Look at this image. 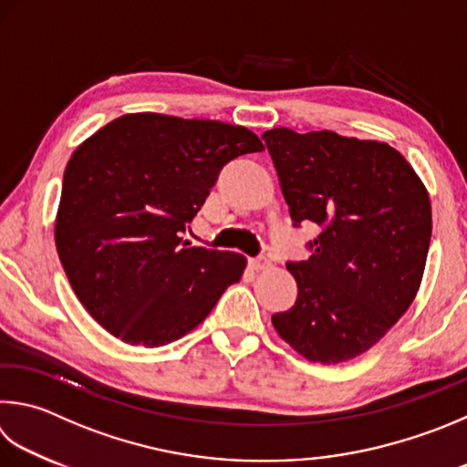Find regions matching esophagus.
Here are the masks:
<instances>
[{
  "label": "esophagus",
  "instance_id": "esophagus-1",
  "mask_svg": "<svg viewBox=\"0 0 467 467\" xmlns=\"http://www.w3.org/2000/svg\"><path fill=\"white\" fill-rule=\"evenodd\" d=\"M249 265H251V269L263 271V269H269V267H271V261H269L265 255H261V257H253V259H249Z\"/></svg>",
  "mask_w": 467,
  "mask_h": 467
}]
</instances>
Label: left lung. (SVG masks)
<instances>
[{"mask_svg":"<svg viewBox=\"0 0 467 467\" xmlns=\"http://www.w3.org/2000/svg\"><path fill=\"white\" fill-rule=\"evenodd\" d=\"M292 224H317L306 261H287L298 298L271 317L310 361L338 363L376 345L417 296L431 202L409 161L386 142L320 130L261 134Z\"/></svg>","mask_w":467,"mask_h":467,"instance_id":"1","label":"left lung"}]
</instances>
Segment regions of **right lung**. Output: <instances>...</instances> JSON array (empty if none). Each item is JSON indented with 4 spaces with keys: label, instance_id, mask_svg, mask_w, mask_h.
Masks as SVG:
<instances>
[{
    "label": "right lung",
    "instance_id": "right-lung-1",
    "mask_svg": "<svg viewBox=\"0 0 467 467\" xmlns=\"http://www.w3.org/2000/svg\"><path fill=\"white\" fill-rule=\"evenodd\" d=\"M263 150L255 132L218 120L124 114L73 152L55 241L73 292L108 333L161 347L204 320L247 261L190 247L182 233L223 167Z\"/></svg>",
    "mask_w": 467,
    "mask_h": 467
}]
</instances>
